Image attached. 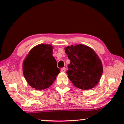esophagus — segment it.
<instances>
[{"label": "esophagus", "mask_w": 124, "mask_h": 124, "mask_svg": "<svg viewBox=\"0 0 124 124\" xmlns=\"http://www.w3.org/2000/svg\"><path fill=\"white\" fill-rule=\"evenodd\" d=\"M65 70H66V69H65V67L62 68L61 69V72H65Z\"/></svg>", "instance_id": "1"}]
</instances>
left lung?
I'll use <instances>...</instances> for the list:
<instances>
[{
	"label": "left lung",
	"instance_id": "obj_1",
	"mask_svg": "<svg viewBox=\"0 0 124 124\" xmlns=\"http://www.w3.org/2000/svg\"><path fill=\"white\" fill-rule=\"evenodd\" d=\"M65 51L70 62L67 73L74 86L84 90L94 87L103 73L102 63L95 52L83 45L68 46Z\"/></svg>",
	"mask_w": 124,
	"mask_h": 124
}]
</instances>
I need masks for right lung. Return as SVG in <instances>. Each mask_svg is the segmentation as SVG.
I'll return each instance as SVG.
<instances>
[{"label":"right lung","mask_w":124,"mask_h":124,"mask_svg":"<svg viewBox=\"0 0 124 124\" xmlns=\"http://www.w3.org/2000/svg\"><path fill=\"white\" fill-rule=\"evenodd\" d=\"M51 45L41 44L34 47L23 63V73L31 87L44 90L50 87L60 73L52 56Z\"/></svg>","instance_id":"right-lung-1"}]
</instances>
